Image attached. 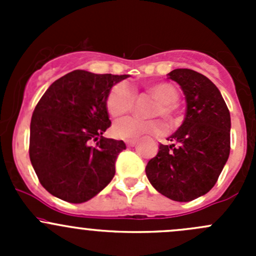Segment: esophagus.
Here are the masks:
<instances>
[{"instance_id": "1", "label": "esophagus", "mask_w": 256, "mask_h": 256, "mask_svg": "<svg viewBox=\"0 0 256 256\" xmlns=\"http://www.w3.org/2000/svg\"><path fill=\"white\" fill-rule=\"evenodd\" d=\"M136 142H138V141H136V140H126V146H128V147H134L136 144Z\"/></svg>"}]
</instances>
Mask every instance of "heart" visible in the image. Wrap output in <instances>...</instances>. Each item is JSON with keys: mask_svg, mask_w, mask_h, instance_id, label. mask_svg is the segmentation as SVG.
<instances>
[{"mask_svg": "<svg viewBox=\"0 0 256 256\" xmlns=\"http://www.w3.org/2000/svg\"><path fill=\"white\" fill-rule=\"evenodd\" d=\"M147 92L157 104L148 112L150 118H162L168 125L177 122L176 102L180 98L178 90L166 82H152L147 85ZM135 104V92L126 82H118L108 92L106 110L112 118H118L130 112ZM164 132V125L158 118L142 120L138 118H124L118 120L112 126L114 136L122 140H136L144 135H161Z\"/></svg>", "mask_w": 256, "mask_h": 256, "instance_id": "b5f03b06", "label": "heart"}]
</instances>
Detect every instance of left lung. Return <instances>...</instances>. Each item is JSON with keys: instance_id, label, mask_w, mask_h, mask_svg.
Returning a JSON list of instances; mask_svg holds the SVG:
<instances>
[{"instance_id": "left-lung-1", "label": "left lung", "mask_w": 256, "mask_h": 256, "mask_svg": "<svg viewBox=\"0 0 256 256\" xmlns=\"http://www.w3.org/2000/svg\"><path fill=\"white\" fill-rule=\"evenodd\" d=\"M167 76L182 88L187 102L183 124L160 144L146 166L150 183L161 194L190 202L206 194L218 180L230 152V114L218 88L192 69Z\"/></svg>"}]
</instances>
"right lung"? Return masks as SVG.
<instances>
[{"instance_id":"obj_1","label":"right lung","mask_w":256,"mask_h":256,"mask_svg":"<svg viewBox=\"0 0 256 256\" xmlns=\"http://www.w3.org/2000/svg\"><path fill=\"white\" fill-rule=\"evenodd\" d=\"M128 76L70 72L56 80L36 105L30 158L50 194L70 203L86 202L115 176L116 158L126 144L102 138L112 126L105 102L112 85Z\"/></svg>"}]
</instances>
